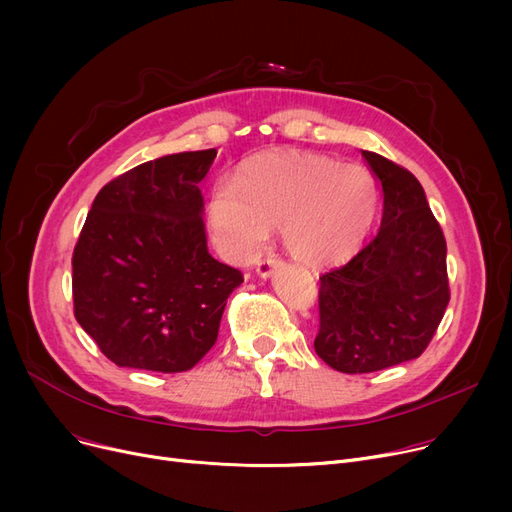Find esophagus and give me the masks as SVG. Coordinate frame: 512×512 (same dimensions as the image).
I'll list each match as a JSON object with an SVG mask.
<instances>
[{
  "mask_svg": "<svg viewBox=\"0 0 512 512\" xmlns=\"http://www.w3.org/2000/svg\"><path fill=\"white\" fill-rule=\"evenodd\" d=\"M280 263H282V261H280L278 257L259 259V261H257V267H255V272H257L261 278H270Z\"/></svg>",
  "mask_w": 512,
  "mask_h": 512,
  "instance_id": "34e87169",
  "label": "esophagus"
}]
</instances>
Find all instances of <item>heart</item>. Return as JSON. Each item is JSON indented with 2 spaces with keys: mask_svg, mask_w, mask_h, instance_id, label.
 Returning <instances> with one entry per match:
<instances>
[{
  "mask_svg": "<svg viewBox=\"0 0 512 512\" xmlns=\"http://www.w3.org/2000/svg\"><path fill=\"white\" fill-rule=\"evenodd\" d=\"M234 180L213 184L207 220L220 249L238 261L249 259L274 226H280L284 249L305 265L346 261L378 213L371 172L326 155H257Z\"/></svg>",
  "mask_w": 512,
  "mask_h": 512,
  "instance_id": "obj_1",
  "label": "heart"
}]
</instances>
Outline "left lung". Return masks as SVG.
Listing matches in <instances>:
<instances>
[{
    "mask_svg": "<svg viewBox=\"0 0 512 512\" xmlns=\"http://www.w3.org/2000/svg\"><path fill=\"white\" fill-rule=\"evenodd\" d=\"M384 191L378 236L319 276L315 353L342 373H371L417 359L450 301L446 238L419 180L361 151Z\"/></svg>",
    "mask_w": 512,
    "mask_h": 512,
    "instance_id": "8db88e82",
    "label": "left lung"
}]
</instances>
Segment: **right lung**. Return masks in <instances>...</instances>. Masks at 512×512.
Segmentation results:
<instances>
[{
  "label": "right lung",
  "mask_w": 512,
  "mask_h": 512,
  "mask_svg": "<svg viewBox=\"0 0 512 512\" xmlns=\"http://www.w3.org/2000/svg\"><path fill=\"white\" fill-rule=\"evenodd\" d=\"M215 155L145 161L91 205L72 255L74 317L118 367L188 371L218 340L242 274L207 251L199 182Z\"/></svg>",
  "instance_id": "1"
}]
</instances>
